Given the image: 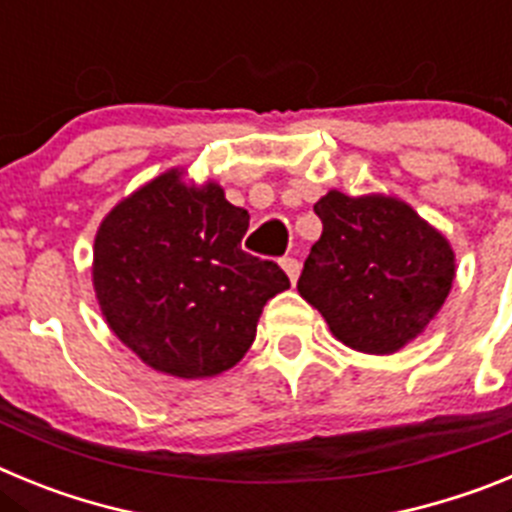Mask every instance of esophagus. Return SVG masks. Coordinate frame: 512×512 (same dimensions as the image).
Instances as JSON below:
<instances>
[{"label": "esophagus", "instance_id": "obj_1", "mask_svg": "<svg viewBox=\"0 0 512 512\" xmlns=\"http://www.w3.org/2000/svg\"><path fill=\"white\" fill-rule=\"evenodd\" d=\"M282 269L287 271L289 282L295 284L297 277H300V261L292 259V256H284V259H282Z\"/></svg>", "mask_w": 512, "mask_h": 512}]
</instances>
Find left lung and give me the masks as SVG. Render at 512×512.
Listing matches in <instances>:
<instances>
[{"label":"left lung","mask_w":512,"mask_h":512,"mask_svg":"<svg viewBox=\"0 0 512 512\" xmlns=\"http://www.w3.org/2000/svg\"><path fill=\"white\" fill-rule=\"evenodd\" d=\"M297 289L330 333L364 354H395L423 333L451 292L449 241L397 197L330 189Z\"/></svg>","instance_id":"1"}]
</instances>
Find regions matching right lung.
I'll return each mask as SVG.
<instances>
[{"mask_svg": "<svg viewBox=\"0 0 512 512\" xmlns=\"http://www.w3.org/2000/svg\"><path fill=\"white\" fill-rule=\"evenodd\" d=\"M248 212L182 169L112 207L94 238V292L117 338L156 372L215 377L243 359L266 302L289 287L279 264L241 248Z\"/></svg>", "mask_w": 512, "mask_h": 512, "instance_id": "add662e5", "label": "right lung"}]
</instances>
